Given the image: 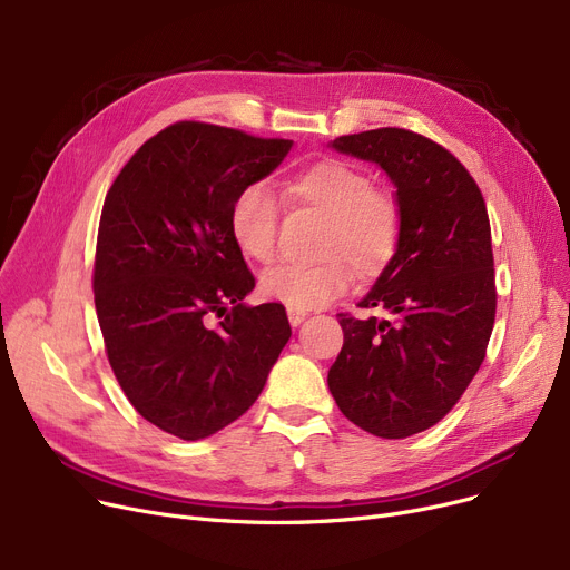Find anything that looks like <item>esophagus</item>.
I'll return each mask as SVG.
<instances>
[{
	"label": "esophagus",
	"instance_id": "esophagus-1",
	"mask_svg": "<svg viewBox=\"0 0 570 570\" xmlns=\"http://www.w3.org/2000/svg\"><path fill=\"white\" fill-rule=\"evenodd\" d=\"M305 318H307V312H303V309H288V323H291L293 327L301 325Z\"/></svg>",
	"mask_w": 570,
	"mask_h": 570
}]
</instances>
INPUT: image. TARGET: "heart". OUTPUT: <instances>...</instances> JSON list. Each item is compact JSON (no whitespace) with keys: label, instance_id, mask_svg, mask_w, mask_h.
<instances>
[{"label":"heart","instance_id":"heart-1","mask_svg":"<svg viewBox=\"0 0 570 570\" xmlns=\"http://www.w3.org/2000/svg\"><path fill=\"white\" fill-rule=\"evenodd\" d=\"M286 194L331 217L323 249L327 261L267 267L258 282L265 301L282 303L288 309H316L351 288L350 262L357 275L374 277L393 261L402 235L400 207L391 196L374 189L365 170L340 159H323L293 175ZM277 224L279 203L265 185L252 183L235 194L228 209V230L235 247L247 258L267 263L275 256Z\"/></svg>","mask_w":570,"mask_h":570}]
</instances>
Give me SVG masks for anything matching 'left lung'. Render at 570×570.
<instances>
[{"label":"left lung","mask_w":570,"mask_h":570,"mask_svg":"<svg viewBox=\"0 0 570 570\" xmlns=\"http://www.w3.org/2000/svg\"><path fill=\"white\" fill-rule=\"evenodd\" d=\"M331 147L387 175L402 235L361 301L387 316L337 314L344 346L327 387L353 425L404 439L436 425L485 361L497 312L488 207L469 170L421 134L385 127Z\"/></svg>","instance_id":"1"}]
</instances>
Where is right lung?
<instances>
[{
    "label": "right lung",
    "instance_id": "1",
    "mask_svg": "<svg viewBox=\"0 0 570 570\" xmlns=\"http://www.w3.org/2000/svg\"><path fill=\"white\" fill-rule=\"evenodd\" d=\"M291 147L177 122L138 149L104 200L95 305L108 361L134 409L177 439L237 421L291 337L282 305L245 303L256 282L228 230L235 194Z\"/></svg>",
    "mask_w": 570,
    "mask_h": 570
}]
</instances>
